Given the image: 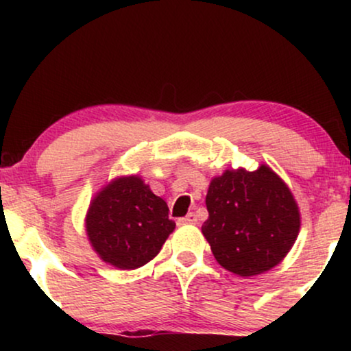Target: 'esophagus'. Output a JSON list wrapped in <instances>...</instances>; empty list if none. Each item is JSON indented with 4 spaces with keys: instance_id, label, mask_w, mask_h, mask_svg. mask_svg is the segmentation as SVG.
I'll return each instance as SVG.
<instances>
[{
    "instance_id": "esophagus-1",
    "label": "esophagus",
    "mask_w": 351,
    "mask_h": 351,
    "mask_svg": "<svg viewBox=\"0 0 351 351\" xmlns=\"http://www.w3.org/2000/svg\"><path fill=\"white\" fill-rule=\"evenodd\" d=\"M196 221H198V216L195 213H188L184 217H180L178 224H196Z\"/></svg>"
}]
</instances>
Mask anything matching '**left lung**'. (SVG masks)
Here are the masks:
<instances>
[{
  "instance_id": "1",
  "label": "left lung",
  "mask_w": 351,
  "mask_h": 351,
  "mask_svg": "<svg viewBox=\"0 0 351 351\" xmlns=\"http://www.w3.org/2000/svg\"><path fill=\"white\" fill-rule=\"evenodd\" d=\"M203 231L216 261L241 277L257 276L287 256L300 228L291 189L269 167L228 170L211 181Z\"/></svg>"
}]
</instances>
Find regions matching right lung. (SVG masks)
Here are the masks:
<instances>
[{"label": "right lung", "instance_id": "add662e5", "mask_svg": "<svg viewBox=\"0 0 351 351\" xmlns=\"http://www.w3.org/2000/svg\"><path fill=\"white\" fill-rule=\"evenodd\" d=\"M167 203L138 176L112 181L88 208L86 229L95 252L115 267H142L175 229Z\"/></svg>", "mask_w": 351, "mask_h": 351}]
</instances>
